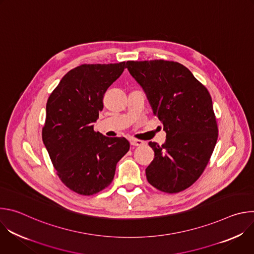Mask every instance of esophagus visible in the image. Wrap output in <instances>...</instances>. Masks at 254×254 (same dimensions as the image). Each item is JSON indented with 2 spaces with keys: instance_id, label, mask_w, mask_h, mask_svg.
Masks as SVG:
<instances>
[{
  "instance_id": "1",
  "label": "esophagus",
  "mask_w": 254,
  "mask_h": 254,
  "mask_svg": "<svg viewBox=\"0 0 254 254\" xmlns=\"http://www.w3.org/2000/svg\"><path fill=\"white\" fill-rule=\"evenodd\" d=\"M129 142H130L131 146H133V147H140V146H143V144H144V142L142 140L134 139V138L129 139Z\"/></svg>"
}]
</instances>
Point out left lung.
<instances>
[{
	"instance_id": "8db88e82",
	"label": "left lung",
	"mask_w": 254,
	"mask_h": 254,
	"mask_svg": "<svg viewBox=\"0 0 254 254\" xmlns=\"http://www.w3.org/2000/svg\"><path fill=\"white\" fill-rule=\"evenodd\" d=\"M126 67L167 133L163 146L149 142L155 159L146 169L148 182L166 193L183 191L203 173L218 137L210 93L178 62L127 61Z\"/></svg>"
}]
</instances>
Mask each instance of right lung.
Masks as SVG:
<instances>
[{"label":"right lung","instance_id":"right-lung-1","mask_svg":"<svg viewBox=\"0 0 254 254\" xmlns=\"http://www.w3.org/2000/svg\"><path fill=\"white\" fill-rule=\"evenodd\" d=\"M126 66V62L77 66L48 98L44 146L60 180L78 194L93 195L110 185L118 162L129 150L127 138L93 130L103 95Z\"/></svg>","mask_w":254,"mask_h":254}]
</instances>
